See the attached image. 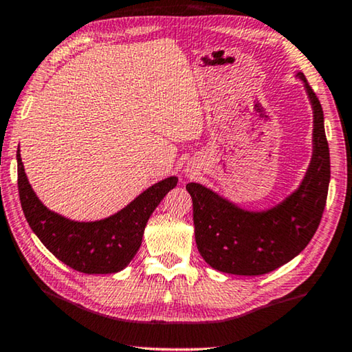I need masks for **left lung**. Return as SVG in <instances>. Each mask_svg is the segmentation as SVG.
I'll list each match as a JSON object with an SVG mask.
<instances>
[{"mask_svg": "<svg viewBox=\"0 0 352 352\" xmlns=\"http://www.w3.org/2000/svg\"><path fill=\"white\" fill-rule=\"evenodd\" d=\"M313 108V155L302 184L276 206L248 211L197 182H188L195 241L219 272L258 276L292 261L311 241L322 217L330 182L324 113L303 73H297Z\"/></svg>", "mask_w": 352, "mask_h": 352, "instance_id": "8db88e82", "label": "left lung"}]
</instances>
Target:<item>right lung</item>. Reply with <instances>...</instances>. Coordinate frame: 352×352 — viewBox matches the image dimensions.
<instances>
[{"instance_id":"obj_1","label":"right lung","mask_w":352,"mask_h":352,"mask_svg":"<svg viewBox=\"0 0 352 352\" xmlns=\"http://www.w3.org/2000/svg\"><path fill=\"white\" fill-rule=\"evenodd\" d=\"M19 195L28 226L58 261L85 274H109L124 270L138 252L146 223L177 177L146 188L124 210L94 222H78L43 205L25 175L17 151Z\"/></svg>"}]
</instances>
